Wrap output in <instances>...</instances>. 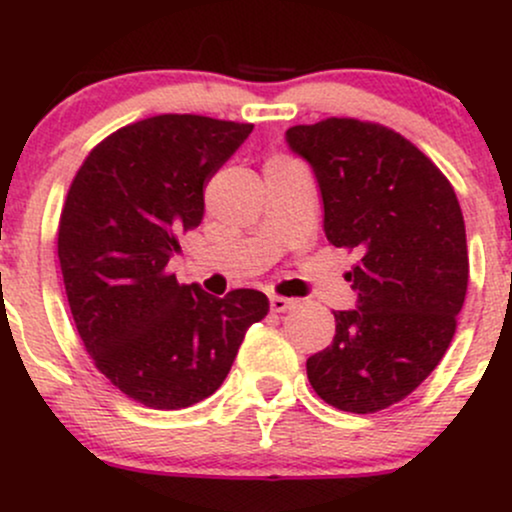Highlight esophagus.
<instances>
[{
  "label": "esophagus",
  "mask_w": 512,
  "mask_h": 512,
  "mask_svg": "<svg viewBox=\"0 0 512 512\" xmlns=\"http://www.w3.org/2000/svg\"><path fill=\"white\" fill-rule=\"evenodd\" d=\"M296 301H291V298H284V296H272L269 298V308L274 310V313H286V310H291Z\"/></svg>",
  "instance_id": "obj_1"
}]
</instances>
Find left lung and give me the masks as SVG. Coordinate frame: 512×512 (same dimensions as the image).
<instances>
[{"label":"left lung","mask_w":512,"mask_h":512,"mask_svg":"<svg viewBox=\"0 0 512 512\" xmlns=\"http://www.w3.org/2000/svg\"><path fill=\"white\" fill-rule=\"evenodd\" d=\"M313 168L334 248L358 250L332 344L308 380L332 407L373 414L411 395L452 342L469 279L455 190L409 139L375 122L327 117L286 129Z\"/></svg>","instance_id":"left-lung-1"}]
</instances>
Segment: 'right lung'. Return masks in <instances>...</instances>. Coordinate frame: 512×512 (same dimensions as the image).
<instances>
[{
  "label": "right lung",
  "instance_id": "right-lung-1",
  "mask_svg": "<svg viewBox=\"0 0 512 512\" xmlns=\"http://www.w3.org/2000/svg\"><path fill=\"white\" fill-rule=\"evenodd\" d=\"M248 122L156 115L103 139L74 175L57 231L69 310L96 368L134 402L185 409L219 390L262 291L178 284V238L202 223L204 187Z\"/></svg>",
  "mask_w": 512,
  "mask_h": 512
}]
</instances>
